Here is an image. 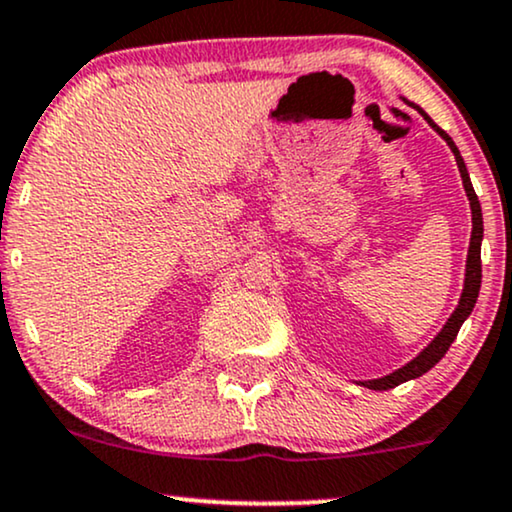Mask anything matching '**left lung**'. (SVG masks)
Instances as JSON below:
<instances>
[{
  "instance_id": "left-lung-1",
  "label": "left lung",
  "mask_w": 512,
  "mask_h": 512,
  "mask_svg": "<svg viewBox=\"0 0 512 512\" xmlns=\"http://www.w3.org/2000/svg\"><path fill=\"white\" fill-rule=\"evenodd\" d=\"M422 112V109H420ZM424 119L432 123V128L436 133L441 135L443 140H446L448 145H451L453 155H455V162H458V169H460V176H463V186H465V193L470 197V207H472V238H470V252H467V267H465V288H463V295H460V303L455 307V312L448 319L446 326L441 329V334L434 338L432 343H429L427 348L422 350L420 355L415 357V360H410L408 365L396 369V372L389 374V377H381V379H374V381H362V386H367V389L372 391H386V389H393V386L403 384V381H410V379H417L422 377L424 372H429L436 362L441 360L443 355H446V350L451 348V343L455 341V336H458L460 326L467 317H470L474 303H477V295H479V286H482V236H484V221H482V207H479V200H477V193H474L472 188V181H470V174H467V166L463 162V157H460L458 147L451 140V135L446 131H441L436 123L429 119L427 114L422 112Z\"/></svg>"
}]
</instances>
